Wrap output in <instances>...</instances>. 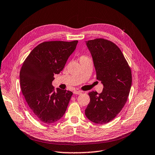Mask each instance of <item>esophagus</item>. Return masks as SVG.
<instances>
[{
  "label": "esophagus",
  "instance_id": "34e87169",
  "mask_svg": "<svg viewBox=\"0 0 155 155\" xmlns=\"http://www.w3.org/2000/svg\"><path fill=\"white\" fill-rule=\"evenodd\" d=\"M82 93V91H74V94H81Z\"/></svg>",
  "mask_w": 155,
  "mask_h": 155
}]
</instances>
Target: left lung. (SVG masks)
Returning <instances> with one entry per match:
<instances>
[{
	"label": "left lung",
	"instance_id": "1",
	"mask_svg": "<svg viewBox=\"0 0 155 155\" xmlns=\"http://www.w3.org/2000/svg\"><path fill=\"white\" fill-rule=\"evenodd\" d=\"M96 78L104 84L103 91L89 93L90 102L85 114L94 123L112 121L127 103L132 82L131 71L121 50L113 42L103 38L89 40Z\"/></svg>",
	"mask_w": 155,
	"mask_h": 155
}]
</instances>
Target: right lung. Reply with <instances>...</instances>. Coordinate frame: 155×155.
<instances>
[{
  "mask_svg": "<svg viewBox=\"0 0 155 155\" xmlns=\"http://www.w3.org/2000/svg\"><path fill=\"white\" fill-rule=\"evenodd\" d=\"M78 41H45L34 48L23 62L20 72L23 95L34 117L51 124L64 115L73 93L57 88L54 74L64 68Z\"/></svg>",
  "mask_w": 155,
  "mask_h": 155,
  "instance_id": "1",
  "label": "right lung"
}]
</instances>
